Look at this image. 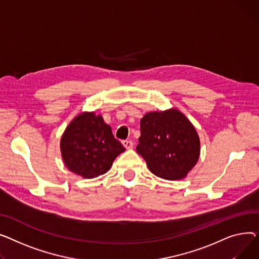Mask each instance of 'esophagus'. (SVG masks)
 Masks as SVG:
<instances>
[{
	"instance_id": "esophagus-1",
	"label": "esophagus",
	"mask_w": 259,
	"mask_h": 259,
	"mask_svg": "<svg viewBox=\"0 0 259 259\" xmlns=\"http://www.w3.org/2000/svg\"><path fill=\"white\" fill-rule=\"evenodd\" d=\"M122 144L124 145V147H125L126 149H131V148H133V146H134V143H133L132 140H123V141H122Z\"/></svg>"
}]
</instances>
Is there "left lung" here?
<instances>
[{"label":"left lung","instance_id":"1","mask_svg":"<svg viewBox=\"0 0 259 259\" xmlns=\"http://www.w3.org/2000/svg\"><path fill=\"white\" fill-rule=\"evenodd\" d=\"M140 131L136 150L157 177L172 181L184 179L199 160V136L178 110L145 114Z\"/></svg>","mask_w":259,"mask_h":259}]
</instances>
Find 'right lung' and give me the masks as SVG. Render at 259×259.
I'll return each instance as SVG.
<instances>
[{"label":"right lung","mask_w":259,"mask_h":259,"mask_svg":"<svg viewBox=\"0 0 259 259\" xmlns=\"http://www.w3.org/2000/svg\"><path fill=\"white\" fill-rule=\"evenodd\" d=\"M60 149L68 168L87 179L105 174L116 157L125 150L111 126L94 113H82L74 118L62 137Z\"/></svg>","instance_id":"add662e5"}]
</instances>
